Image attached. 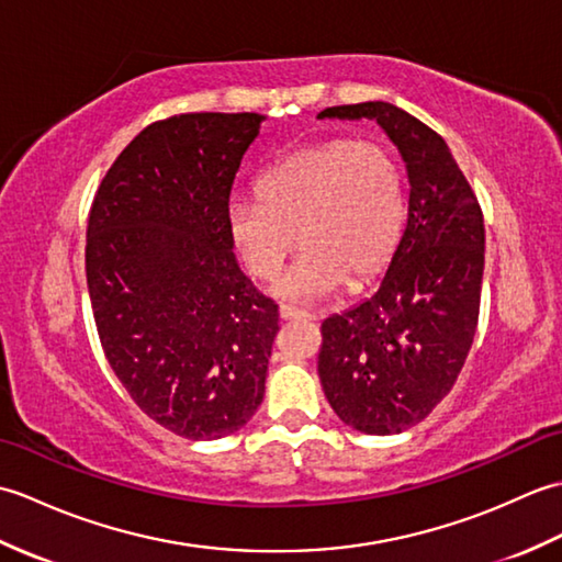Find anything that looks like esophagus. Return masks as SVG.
Here are the masks:
<instances>
[{
  "instance_id": "34e87169",
  "label": "esophagus",
  "mask_w": 562,
  "mask_h": 562,
  "mask_svg": "<svg viewBox=\"0 0 562 562\" xmlns=\"http://www.w3.org/2000/svg\"><path fill=\"white\" fill-rule=\"evenodd\" d=\"M280 318H282V321H294V318H316V316L302 312V308H294V306H290V304H282V306H280Z\"/></svg>"
}]
</instances>
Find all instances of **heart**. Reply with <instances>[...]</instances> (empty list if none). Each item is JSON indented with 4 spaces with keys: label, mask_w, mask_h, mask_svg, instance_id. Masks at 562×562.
<instances>
[{
    "label": "heart",
    "mask_w": 562,
    "mask_h": 562,
    "mask_svg": "<svg viewBox=\"0 0 562 562\" xmlns=\"http://www.w3.org/2000/svg\"><path fill=\"white\" fill-rule=\"evenodd\" d=\"M254 200H234L226 226L248 270L274 280L296 244L278 294L318 300L362 288L386 266L403 226V176L374 139H326L278 161L256 181Z\"/></svg>",
    "instance_id": "b5f03b06"
}]
</instances>
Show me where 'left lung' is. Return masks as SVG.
Segmentation results:
<instances>
[{"instance_id":"left-lung-1","label":"left lung","mask_w":562,"mask_h":562,"mask_svg":"<svg viewBox=\"0 0 562 562\" xmlns=\"http://www.w3.org/2000/svg\"><path fill=\"white\" fill-rule=\"evenodd\" d=\"M318 117L376 121L408 171V224L379 290L321 324L318 376L330 408L364 435H396L451 391L479 328L485 226L447 142L393 103Z\"/></svg>"}]
</instances>
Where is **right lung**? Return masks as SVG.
Wrapping results in <instances>:
<instances>
[{
    "label": "right lung",
    "instance_id": "1",
    "mask_svg": "<svg viewBox=\"0 0 562 562\" xmlns=\"http://www.w3.org/2000/svg\"><path fill=\"white\" fill-rule=\"evenodd\" d=\"M266 115L181 113L147 125L93 195L87 284L115 376L186 439L241 429L266 393L278 304L241 272L226 226Z\"/></svg>",
    "mask_w": 562,
    "mask_h": 562
}]
</instances>
